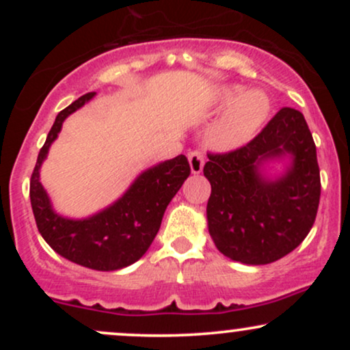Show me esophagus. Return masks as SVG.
Masks as SVG:
<instances>
[{
	"instance_id": "34e87169",
	"label": "esophagus",
	"mask_w": 350,
	"mask_h": 350,
	"mask_svg": "<svg viewBox=\"0 0 350 350\" xmlns=\"http://www.w3.org/2000/svg\"><path fill=\"white\" fill-rule=\"evenodd\" d=\"M189 166H191L192 174H199L204 170V154L200 151H191L187 154Z\"/></svg>"
}]
</instances>
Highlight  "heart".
<instances>
[{"label": "heart", "mask_w": 350, "mask_h": 350, "mask_svg": "<svg viewBox=\"0 0 350 350\" xmlns=\"http://www.w3.org/2000/svg\"><path fill=\"white\" fill-rule=\"evenodd\" d=\"M215 102L227 107L207 131L208 143L217 150L243 146L256 135L271 111L270 97L256 88L243 92L239 85L220 87Z\"/></svg>", "instance_id": "b5f03b06"}]
</instances>
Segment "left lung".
<instances>
[{"mask_svg": "<svg viewBox=\"0 0 350 350\" xmlns=\"http://www.w3.org/2000/svg\"><path fill=\"white\" fill-rule=\"evenodd\" d=\"M284 163L267 176L264 164ZM207 227L220 253L245 265L283 258L306 239L321 196L316 144L301 111L284 107L239 150L208 154Z\"/></svg>", "mask_w": 350, "mask_h": 350, "instance_id": "8db88e82", "label": "left lung"}]
</instances>
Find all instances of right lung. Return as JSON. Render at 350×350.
Returning a JSON list of instances; mask_svg holds the SVG:
<instances>
[{
    "instance_id": "1",
    "label": "right lung",
    "mask_w": 350,
    "mask_h": 350,
    "mask_svg": "<svg viewBox=\"0 0 350 350\" xmlns=\"http://www.w3.org/2000/svg\"><path fill=\"white\" fill-rule=\"evenodd\" d=\"M94 97L95 92L82 95L55 116L31 176L29 198L39 232L52 250L80 267L113 271L138 262L146 253L161 227L167 204L191 174V167L186 156L179 154L144 170L122 198L97 214L83 219L57 214L41 184V166L67 116Z\"/></svg>"
}]
</instances>
